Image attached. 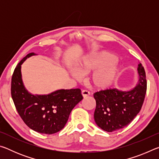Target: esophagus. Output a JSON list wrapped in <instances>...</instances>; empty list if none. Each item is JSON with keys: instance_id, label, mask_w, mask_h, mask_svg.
Here are the masks:
<instances>
[{"instance_id": "1", "label": "esophagus", "mask_w": 159, "mask_h": 159, "mask_svg": "<svg viewBox=\"0 0 159 159\" xmlns=\"http://www.w3.org/2000/svg\"><path fill=\"white\" fill-rule=\"evenodd\" d=\"M81 94H82V95H83V98H87V97H88V95H90V93L88 92V90H83L82 92H81Z\"/></svg>"}]
</instances>
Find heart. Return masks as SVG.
Listing matches in <instances>:
<instances>
[{
  "instance_id": "1",
  "label": "heart",
  "mask_w": 159,
  "mask_h": 159,
  "mask_svg": "<svg viewBox=\"0 0 159 159\" xmlns=\"http://www.w3.org/2000/svg\"><path fill=\"white\" fill-rule=\"evenodd\" d=\"M97 69H98L90 77L91 84L99 90L109 87L114 82L119 71L116 56L107 51L93 54L77 66V71L70 70L69 73L74 79H79L81 75L89 74Z\"/></svg>"
}]
</instances>
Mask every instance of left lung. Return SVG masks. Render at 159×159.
Listing matches in <instances>:
<instances>
[{
  "label": "left lung",
  "instance_id": "1",
  "mask_svg": "<svg viewBox=\"0 0 159 159\" xmlns=\"http://www.w3.org/2000/svg\"><path fill=\"white\" fill-rule=\"evenodd\" d=\"M139 80L135 87L128 91L116 88L94 93L96 108L94 118L103 130L113 132L130 124L140 111L147 91L146 74L142 64H138Z\"/></svg>",
  "mask_w": 159,
  "mask_h": 159
}]
</instances>
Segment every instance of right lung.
Listing matches in <instances>:
<instances>
[{
  "label": "right lung",
  "mask_w": 159,
  "mask_h": 159,
  "mask_svg": "<svg viewBox=\"0 0 159 159\" xmlns=\"http://www.w3.org/2000/svg\"><path fill=\"white\" fill-rule=\"evenodd\" d=\"M35 55L28 54L17 64L12 74L11 95L16 109L25 124L32 130L52 134L62 129L71 110L83 99L79 88L58 90L48 95H32L26 89L21 73V65Z\"/></svg>",
  "instance_id": "1"
}]
</instances>
